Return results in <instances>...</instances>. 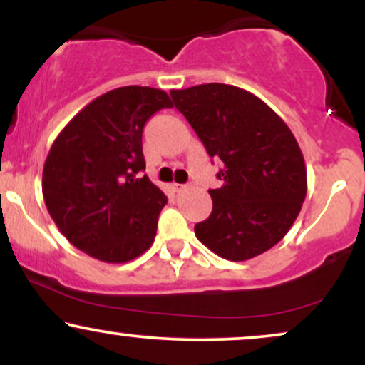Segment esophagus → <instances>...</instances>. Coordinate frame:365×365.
I'll use <instances>...</instances> for the list:
<instances>
[{
	"instance_id": "1",
	"label": "esophagus",
	"mask_w": 365,
	"mask_h": 365,
	"mask_svg": "<svg viewBox=\"0 0 365 365\" xmlns=\"http://www.w3.org/2000/svg\"><path fill=\"white\" fill-rule=\"evenodd\" d=\"M171 187H173V190L177 192V194H180V192H183L187 188V185H183V183H173Z\"/></svg>"
}]
</instances>
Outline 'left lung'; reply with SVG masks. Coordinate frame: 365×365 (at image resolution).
<instances>
[{
  "label": "left lung",
  "instance_id": "left-lung-1",
  "mask_svg": "<svg viewBox=\"0 0 365 365\" xmlns=\"http://www.w3.org/2000/svg\"><path fill=\"white\" fill-rule=\"evenodd\" d=\"M170 94L209 156L223 163V185L209 190L212 212L195 225V237L228 261L269 250L292 228L307 194L302 150L290 128L235 86L202 83Z\"/></svg>",
  "mask_w": 365,
  "mask_h": 365
}]
</instances>
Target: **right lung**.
<instances>
[{
    "label": "right lung",
    "instance_id": "add662e5",
    "mask_svg": "<svg viewBox=\"0 0 365 365\" xmlns=\"http://www.w3.org/2000/svg\"><path fill=\"white\" fill-rule=\"evenodd\" d=\"M163 108H173L165 91L118 87L75 115L49 149L46 207L66 240L91 257L120 264L153 245L168 199L140 177L142 132Z\"/></svg>",
    "mask_w": 365,
    "mask_h": 365
}]
</instances>
